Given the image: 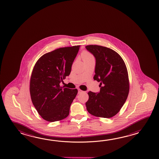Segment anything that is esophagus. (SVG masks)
Listing matches in <instances>:
<instances>
[{
  "instance_id": "esophagus-1",
  "label": "esophagus",
  "mask_w": 159,
  "mask_h": 159,
  "mask_svg": "<svg viewBox=\"0 0 159 159\" xmlns=\"http://www.w3.org/2000/svg\"><path fill=\"white\" fill-rule=\"evenodd\" d=\"M78 94H80V93H81L82 92V91L81 90V89H78Z\"/></svg>"
}]
</instances>
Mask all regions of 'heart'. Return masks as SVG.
Here are the masks:
<instances>
[{
    "instance_id": "heart-1",
    "label": "heart",
    "mask_w": 159,
    "mask_h": 159,
    "mask_svg": "<svg viewBox=\"0 0 159 159\" xmlns=\"http://www.w3.org/2000/svg\"><path fill=\"white\" fill-rule=\"evenodd\" d=\"M82 57L83 58L84 61V60H89V59H91V58H94L93 56L90 53H89V52H86V51H84V52H82Z\"/></svg>"
}]
</instances>
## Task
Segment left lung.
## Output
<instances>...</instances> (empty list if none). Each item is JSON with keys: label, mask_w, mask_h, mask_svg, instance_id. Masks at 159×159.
Listing matches in <instances>:
<instances>
[{"label": "left lung", "mask_w": 159, "mask_h": 159, "mask_svg": "<svg viewBox=\"0 0 159 159\" xmlns=\"http://www.w3.org/2000/svg\"><path fill=\"white\" fill-rule=\"evenodd\" d=\"M95 58L94 80L100 82V91H89L88 111L95 116L109 118L121 109L129 93V75L120 55L108 48L90 45L85 47Z\"/></svg>", "instance_id": "left-lung-1"}]
</instances>
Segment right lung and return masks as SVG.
<instances>
[{"instance_id": "obj_1", "label": "right lung", "mask_w": 159, "mask_h": 159, "mask_svg": "<svg viewBox=\"0 0 159 159\" xmlns=\"http://www.w3.org/2000/svg\"><path fill=\"white\" fill-rule=\"evenodd\" d=\"M80 45L58 48L42 56L34 66L30 81L32 101L39 115L48 122L61 120L69 114L77 89L60 86L71 71Z\"/></svg>"}]
</instances>
